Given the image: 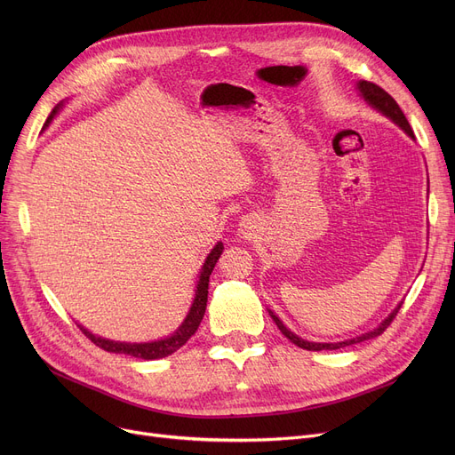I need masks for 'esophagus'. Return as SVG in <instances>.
<instances>
[{
  "label": "esophagus",
  "mask_w": 455,
  "mask_h": 455,
  "mask_svg": "<svg viewBox=\"0 0 455 455\" xmlns=\"http://www.w3.org/2000/svg\"><path fill=\"white\" fill-rule=\"evenodd\" d=\"M251 230H252V223H251V220L245 218V220L240 223V232H242V234H249Z\"/></svg>",
  "instance_id": "esophagus-1"
}]
</instances>
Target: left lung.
I'll use <instances>...</instances> for the list:
<instances>
[{
  "mask_svg": "<svg viewBox=\"0 0 455 455\" xmlns=\"http://www.w3.org/2000/svg\"><path fill=\"white\" fill-rule=\"evenodd\" d=\"M355 88H357V92H360L362 98L367 101L369 107H372V108L378 110L379 114H384L386 117H389L395 125H398L405 134H408L410 138L415 140L413 131H411V125H410L408 119H405L402 108L398 107V103L391 98V95H389L384 88H379L378 84L369 83V81H357V83H355ZM400 307H402V302L393 309V312H391L384 321H381V323H379L376 328H372L371 331H365V333H362V336H355V338H352V339H345V341H338V343H314V341H306V339L299 338L297 333H293L288 326H285V324L271 312V309H269V315L273 317V321L276 323L278 330L283 333V336L288 338L291 343H295L297 347H300V348H304V350H338V348H343V347H348V345H355V343H362V341L378 338L379 333H384V330H386V328L391 324V321L396 317Z\"/></svg>",
  "mask_w": 455,
  "mask_h": 455,
  "instance_id": "obj_1",
  "label": "left lung"
}]
</instances>
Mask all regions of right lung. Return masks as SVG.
Instances as JSON below:
<instances>
[{"mask_svg": "<svg viewBox=\"0 0 455 455\" xmlns=\"http://www.w3.org/2000/svg\"><path fill=\"white\" fill-rule=\"evenodd\" d=\"M64 107V103L60 101L53 110L52 114L47 116L45 124H44V129L50 127V124L53 122V117L60 112V108ZM223 243L218 242L215 243V247L210 251V254L206 256L204 264L201 267V275H199V280H197V290H196V297H194V302H191V307L189 312L186 315V319L182 321V324L172 333V336H167L164 339H156V341H149V343H125V341H112V339H107V338H101V336H95V333H92L88 328H84L83 324H79L81 331L84 333V336L93 343L98 345L100 348L107 350V352H114V354H127V355H132V357H140V360H160V357H165L170 355L173 352H177L182 345H186V341L194 336V333L197 331L203 317H204V309H206V302H208V282H210V275L215 267V264H218V259L223 252Z\"/></svg>", "mask_w": 455, "mask_h": 455, "instance_id": "right-lung-1", "label": "right lung"}]
</instances>
